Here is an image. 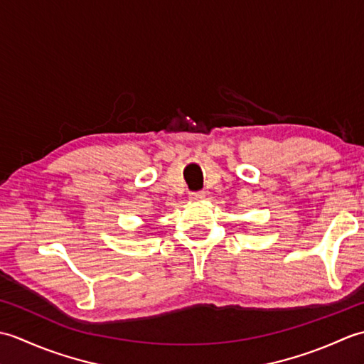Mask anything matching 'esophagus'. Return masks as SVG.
<instances>
[{
    "label": "esophagus",
    "instance_id": "esophagus-1",
    "mask_svg": "<svg viewBox=\"0 0 364 364\" xmlns=\"http://www.w3.org/2000/svg\"><path fill=\"white\" fill-rule=\"evenodd\" d=\"M206 197V194L203 191H198V192H191L189 194V198L194 200V202H197V200H203Z\"/></svg>",
    "mask_w": 364,
    "mask_h": 364
}]
</instances>
